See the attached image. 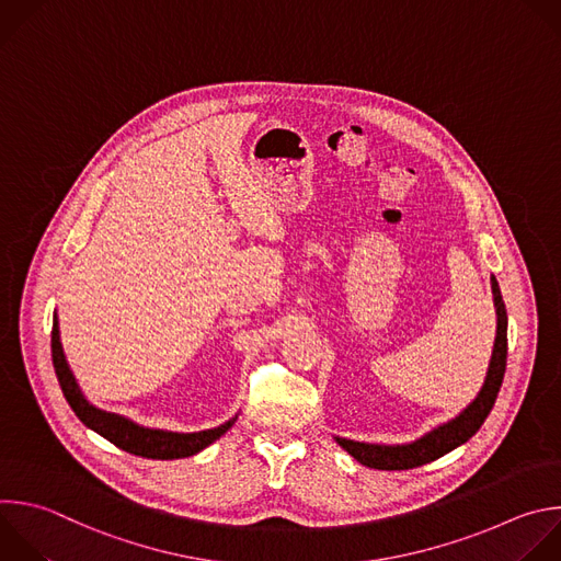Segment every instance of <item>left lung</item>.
<instances>
[{
  "instance_id": "left-lung-1",
  "label": "left lung",
  "mask_w": 561,
  "mask_h": 561,
  "mask_svg": "<svg viewBox=\"0 0 561 561\" xmlns=\"http://www.w3.org/2000/svg\"><path fill=\"white\" fill-rule=\"evenodd\" d=\"M493 295H495V306H497V336H495V347L491 356V367L486 375V383L478 399L451 423L430 432L421 440L412 445H401V447H383V445H365V443H352V440H339V445L360 465L371 467V469H386V471H401V469H414L421 465H427L447 451L456 449L458 445L467 443L480 425L486 421L489 412L495 405L497 392L502 388V379L506 371V306L500 293V286L493 277Z\"/></svg>"
}]
</instances>
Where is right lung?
Returning <instances> with one entry per match:
<instances>
[{
	"label": "right lung",
	"mask_w": 561,
	"mask_h": 561,
	"mask_svg": "<svg viewBox=\"0 0 561 561\" xmlns=\"http://www.w3.org/2000/svg\"><path fill=\"white\" fill-rule=\"evenodd\" d=\"M53 365L57 371L61 392H64L66 401L70 403V408L75 410V414L81 419V423L88 425L90 430H94L96 434H101L103 438H107L118 449L134 454V456H142V458H151V460H173V458L194 456V454L203 451L205 447H209L214 440H218L236 423V419H233L216 430H207V432H198V434H171V432L138 427L123 416L92 408L81 397L72 371L66 363L64 347L59 341L57 317L53 319Z\"/></svg>",
	"instance_id": "1"
}]
</instances>
